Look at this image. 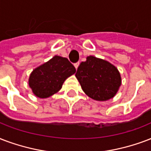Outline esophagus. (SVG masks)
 I'll return each mask as SVG.
<instances>
[{
  "mask_svg": "<svg viewBox=\"0 0 151 151\" xmlns=\"http://www.w3.org/2000/svg\"><path fill=\"white\" fill-rule=\"evenodd\" d=\"M79 65H80V63H76L75 64H74V66H75L76 70H78V67L79 66Z\"/></svg>",
  "mask_w": 151,
  "mask_h": 151,
  "instance_id": "obj_1",
  "label": "esophagus"
}]
</instances>
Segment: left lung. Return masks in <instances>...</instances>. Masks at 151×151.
Listing matches in <instances>:
<instances>
[{
  "mask_svg": "<svg viewBox=\"0 0 151 151\" xmlns=\"http://www.w3.org/2000/svg\"><path fill=\"white\" fill-rule=\"evenodd\" d=\"M75 76L86 95L96 101L112 98L121 85L117 68L94 56H88L81 63Z\"/></svg>",
  "mask_w": 151,
  "mask_h": 151,
  "instance_id": "8db88e82",
  "label": "left lung"
}]
</instances>
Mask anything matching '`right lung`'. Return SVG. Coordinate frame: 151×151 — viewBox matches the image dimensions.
Returning <instances> with one entry per match:
<instances>
[{
    "instance_id": "obj_1",
    "label": "right lung",
    "mask_w": 151,
    "mask_h": 151,
    "mask_svg": "<svg viewBox=\"0 0 151 151\" xmlns=\"http://www.w3.org/2000/svg\"><path fill=\"white\" fill-rule=\"evenodd\" d=\"M75 72V67L66 58L55 55L32 71L29 86L36 96L47 98L61 89L65 79Z\"/></svg>"
}]
</instances>
